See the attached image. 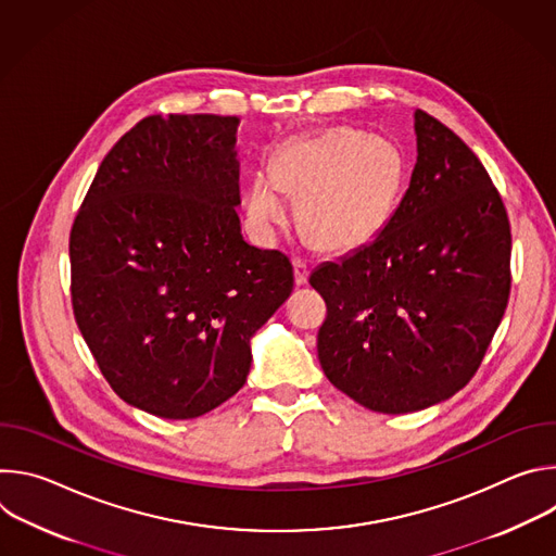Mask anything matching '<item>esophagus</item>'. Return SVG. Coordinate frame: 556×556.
Returning a JSON list of instances; mask_svg holds the SVG:
<instances>
[{
	"label": "esophagus",
	"instance_id": "1",
	"mask_svg": "<svg viewBox=\"0 0 556 556\" xmlns=\"http://www.w3.org/2000/svg\"><path fill=\"white\" fill-rule=\"evenodd\" d=\"M292 268H294V283H296V286H305V283H307V277H309L307 264L301 262V260H294V262H292Z\"/></svg>",
	"mask_w": 556,
	"mask_h": 556
}]
</instances>
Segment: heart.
I'll return each instance as SVG.
<instances>
[{
  "label": "heart",
  "mask_w": 556,
  "mask_h": 556,
  "mask_svg": "<svg viewBox=\"0 0 556 556\" xmlns=\"http://www.w3.org/2000/svg\"><path fill=\"white\" fill-rule=\"evenodd\" d=\"M401 189L403 157L387 138L328 127L283 144L273 157V178L260 174L251 180L244 211L251 228L270 240L288 222V193L312 247L352 253L382 232Z\"/></svg>",
  "instance_id": "heart-1"
}]
</instances>
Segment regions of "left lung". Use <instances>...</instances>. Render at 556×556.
Returning a JSON list of instances; mask_svg holds the SVG:
<instances>
[{
  "label": "left lung",
  "instance_id": "obj_1",
  "mask_svg": "<svg viewBox=\"0 0 556 556\" xmlns=\"http://www.w3.org/2000/svg\"><path fill=\"white\" fill-rule=\"evenodd\" d=\"M407 193L367 247L326 262L316 350L328 380L378 414H412L478 371L510 294V224L480 157L422 110Z\"/></svg>",
  "mask_w": 556,
  "mask_h": 556
}]
</instances>
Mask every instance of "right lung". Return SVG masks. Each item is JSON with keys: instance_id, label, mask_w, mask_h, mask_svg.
<instances>
[{"instance_id": "1", "label": "right lung", "mask_w": 556, "mask_h": 556, "mask_svg": "<svg viewBox=\"0 0 556 556\" xmlns=\"http://www.w3.org/2000/svg\"><path fill=\"white\" fill-rule=\"evenodd\" d=\"M237 125L142 118L72 224L76 326L112 389L157 418H198L240 391L253 334L294 286L286 255L242 237Z\"/></svg>"}]
</instances>
